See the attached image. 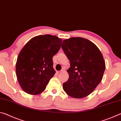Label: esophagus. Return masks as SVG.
Masks as SVG:
<instances>
[{"instance_id": "obj_1", "label": "esophagus", "mask_w": 121, "mask_h": 121, "mask_svg": "<svg viewBox=\"0 0 121 121\" xmlns=\"http://www.w3.org/2000/svg\"><path fill=\"white\" fill-rule=\"evenodd\" d=\"M63 71H64V70H63V69H62V70H61L60 71H56V73H58V74H59V73H62Z\"/></svg>"}]
</instances>
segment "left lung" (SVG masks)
<instances>
[{
	"label": "left lung",
	"mask_w": 121,
	"mask_h": 121,
	"mask_svg": "<svg viewBox=\"0 0 121 121\" xmlns=\"http://www.w3.org/2000/svg\"><path fill=\"white\" fill-rule=\"evenodd\" d=\"M70 61L68 80L63 84L70 97L83 98L91 94L101 81L105 62L99 49L92 42L82 37L64 40L61 44Z\"/></svg>",
	"instance_id": "8db88e82"
}]
</instances>
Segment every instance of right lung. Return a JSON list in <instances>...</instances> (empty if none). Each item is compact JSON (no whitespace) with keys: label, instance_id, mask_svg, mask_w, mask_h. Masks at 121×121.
<instances>
[{"label":"right lung","instance_id":"1","mask_svg":"<svg viewBox=\"0 0 121 121\" xmlns=\"http://www.w3.org/2000/svg\"><path fill=\"white\" fill-rule=\"evenodd\" d=\"M62 39L51 35L31 39L20 52L16 63V74L20 86L32 95H39L46 89L56 71L53 57L58 52Z\"/></svg>","mask_w":121,"mask_h":121}]
</instances>
